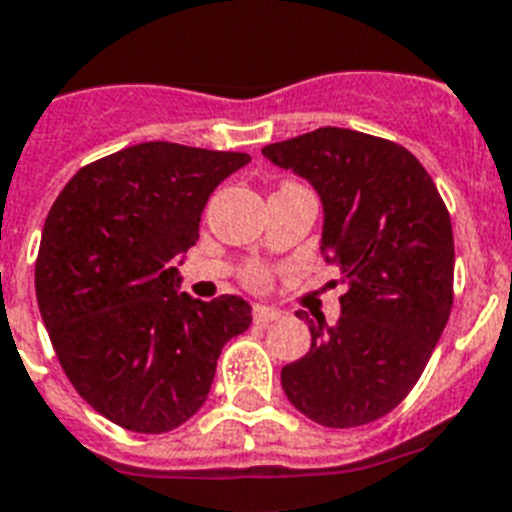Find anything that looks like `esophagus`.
<instances>
[{
    "label": "esophagus",
    "instance_id": "1",
    "mask_svg": "<svg viewBox=\"0 0 512 512\" xmlns=\"http://www.w3.org/2000/svg\"><path fill=\"white\" fill-rule=\"evenodd\" d=\"M252 317H255L257 325H268V322L278 320V317H281V312L273 307H263V304H257V307L252 309Z\"/></svg>",
    "mask_w": 512,
    "mask_h": 512
}]
</instances>
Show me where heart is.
<instances>
[{"label":"heart","instance_id":"b5f03b06","mask_svg":"<svg viewBox=\"0 0 512 512\" xmlns=\"http://www.w3.org/2000/svg\"><path fill=\"white\" fill-rule=\"evenodd\" d=\"M244 281L249 283V286H255V289H263V286H268L270 283V270L265 268V265H247L244 268Z\"/></svg>","mask_w":512,"mask_h":512}]
</instances>
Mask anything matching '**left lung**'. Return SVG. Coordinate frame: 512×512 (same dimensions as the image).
Wrapping results in <instances>:
<instances>
[{"mask_svg":"<svg viewBox=\"0 0 512 512\" xmlns=\"http://www.w3.org/2000/svg\"><path fill=\"white\" fill-rule=\"evenodd\" d=\"M263 156L317 190L322 260L346 281L336 325L299 315L312 346L281 369L283 393L322 427L377 422L411 393L448 325V208L419 158L385 137L320 127L265 145Z\"/></svg>","mask_w":512,"mask_h":512,"instance_id":"8db88e82","label":"left lung"}]
</instances>
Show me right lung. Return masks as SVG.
Instances as JSON below:
<instances>
[{
  "instance_id": "right-lung-1",
  "label": "right lung",
  "mask_w": 512,
  "mask_h": 512,
  "mask_svg": "<svg viewBox=\"0 0 512 512\" xmlns=\"http://www.w3.org/2000/svg\"><path fill=\"white\" fill-rule=\"evenodd\" d=\"M247 153L140 143L88 163L51 205L36 299L64 375L101 416L161 435L200 411L223 343L252 322L242 296L176 294L210 192Z\"/></svg>"
}]
</instances>
